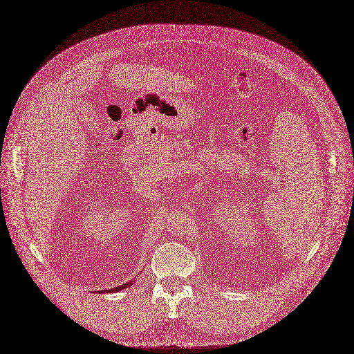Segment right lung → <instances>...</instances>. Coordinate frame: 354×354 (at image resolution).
<instances>
[{"label": "right lung", "mask_w": 354, "mask_h": 354, "mask_svg": "<svg viewBox=\"0 0 354 354\" xmlns=\"http://www.w3.org/2000/svg\"><path fill=\"white\" fill-rule=\"evenodd\" d=\"M132 284H133V281H129V283H125V284H122V286L114 287V288H111V290H104V291H101V292H118V291H121V290H124V288H127V287H131Z\"/></svg>", "instance_id": "1"}]
</instances>
